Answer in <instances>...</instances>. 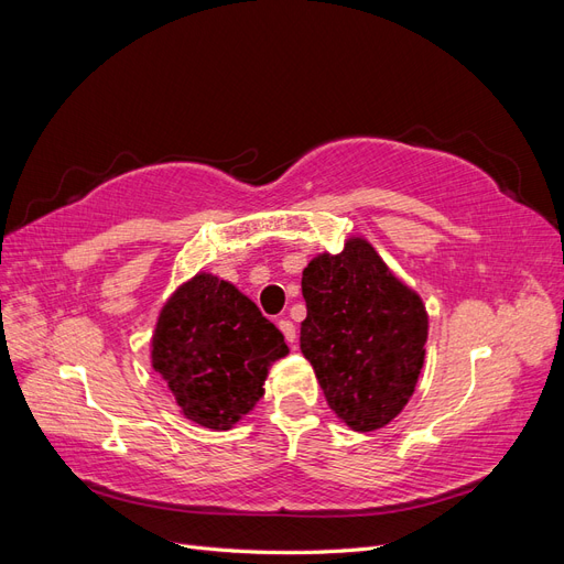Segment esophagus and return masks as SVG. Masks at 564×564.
<instances>
[{
    "instance_id": "34e87169",
    "label": "esophagus",
    "mask_w": 564,
    "mask_h": 564,
    "mask_svg": "<svg viewBox=\"0 0 564 564\" xmlns=\"http://www.w3.org/2000/svg\"><path fill=\"white\" fill-rule=\"evenodd\" d=\"M278 327H280V332L284 334V338H286V344L289 346H296V327H294V322H289V319H280L278 322Z\"/></svg>"
}]
</instances>
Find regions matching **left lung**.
<instances>
[{
  "label": "left lung",
  "instance_id": "left-lung-1",
  "mask_svg": "<svg viewBox=\"0 0 564 564\" xmlns=\"http://www.w3.org/2000/svg\"><path fill=\"white\" fill-rule=\"evenodd\" d=\"M301 352L332 412L357 433L379 431L414 395L429 315L373 247L350 237L340 253H319L303 270Z\"/></svg>",
  "mask_w": 564,
  "mask_h": 564
}]
</instances>
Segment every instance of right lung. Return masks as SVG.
Wrapping results in <instances>:
<instances>
[{"label": "right lung", "mask_w": 564, "mask_h": 564, "mask_svg": "<svg viewBox=\"0 0 564 564\" xmlns=\"http://www.w3.org/2000/svg\"><path fill=\"white\" fill-rule=\"evenodd\" d=\"M289 352L282 332L209 272L181 284L152 334V367L185 419L228 431L263 398L268 367Z\"/></svg>", "instance_id": "add662e5"}]
</instances>
